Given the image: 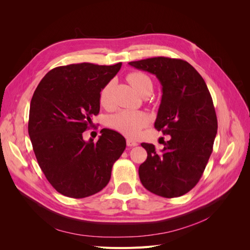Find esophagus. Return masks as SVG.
I'll list each match as a JSON object with an SVG mask.
<instances>
[{"instance_id": "esophagus-1", "label": "esophagus", "mask_w": 250, "mask_h": 250, "mask_svg": "<svg viewBox=\"0 0 250 250\" xmlns=\"http://www.w3.org/2000/svg\"><path fill=\"white\" fill-rule=\"evenodd\" d=\"M126 144H127L128 147H134V146H138L139 145L138 142L132 140V139H127L126 140Z\"/></svg>"}]
</instances>
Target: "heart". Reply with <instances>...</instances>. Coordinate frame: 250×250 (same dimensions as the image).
I'll return each mask as SVG.
<instances>
[{
    "label": "heart",
    "instance_id": "1",
    "mask_svg": "<svg viewBox=\"0 0 250 250\" xmlns=\"http://www.w3.org/2000/svg\"><path fill=\"white\" fill-rule=\"evenodd\" d=\"M127 79L141 96L146 93H152V80L145 73H131L128 75ZM111 87L112 83L109 82L102 88L100 93V103L105 108H109L111 106ZM147 123L148 117L141 111L122 110L110 119V126L127 137H137Z\"/></svg>",
    "mask_w": 250,
    "mask_h": 250
}]
</instances>
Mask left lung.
Wrapping results in <instances>:
<instances>
[{"label": "left lung", "instance_id": "8db88e82", "mask_svg": "<svg viewBox=\"0 0 250 250\" xmlns=\"http://www.w3.org/2000/svg\"><path fill=\"white\" fill-rule=\"evenodd\" d=\"M129 64L161 82L154 127L171 137L161 152L152 144H141L148 154L139 168L141 183L162 197H179L197 185L213 152L218 128L213 99L200 74L185 60L153 57Z\"/></svg>", "mask_w": 250, "mask_h": 250}]
</instances>
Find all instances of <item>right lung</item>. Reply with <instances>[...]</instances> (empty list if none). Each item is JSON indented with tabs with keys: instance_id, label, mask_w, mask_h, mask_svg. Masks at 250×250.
Here are the masks:
<instances>
[{
	"instance_id": "right-lung-1",
	"label": "right lung",
	"mask_w": 250,
	"mask_h": 250,
	"mask_svg": "<svg viewBox=\"0 0 250 250\" xmlns=\"http://www.w3.org/2000/svg\"><path fill=\"white\" fill-rule=\"evenodd\" d=\"M122 62L58 66L46 74L30 103L28 132L44 176L57 192L84 198L106 187L112 166L126 141L115 130H101L97 143L83 140L100 110L102 88Z\"/></svg>"
}]
</instances>
